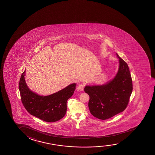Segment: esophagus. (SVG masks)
<instances>
[{
	"instance_id": "34e87169",
	"label": "esophagus",
	"mask_w": 155,
	"mask_h": 155,
	"mask_svg": "<svg viewBox=\"0 0 155 155\" xmlns=\"http://www.w3.org/2000/svg\"><path fill=\"white\" fill-rule=\"evenodd\" d=\"M83 89H84V85L82 84H79V86H78V87H77V90L82 91H83Z\"/></svg>"
}]
</instances>
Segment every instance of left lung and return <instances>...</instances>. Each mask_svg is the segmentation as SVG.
<instances>
[{"label": "left lung", "mask_w": 155, "mask_h": 155, "mask_svg": "<svg viewBox=\"0 0 155 155\" xmlns=\"http://www.w3.org/2000/svg\"><path fill=\"white\" fill-rule=\"evenodd\" d=\"M119 68L111 80L101 85L85 86L90 99L88 106L96 118L106 120L124 111L133 90L132 77L127 63L116 53Z\"/></svg>", "instance_id": "1"}]
</instances>
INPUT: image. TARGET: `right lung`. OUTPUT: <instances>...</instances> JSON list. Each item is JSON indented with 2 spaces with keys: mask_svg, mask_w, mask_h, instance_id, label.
Instances as JSON below:
<instances>
[{
  "mask_svg": "<svg viewBox=\"0 0 155 155\" xmlns=\"http://www.w3.org/2000/svg\"><path fill=\"white\" fill-rule=\"evenodd\" d=\"M25 71L19 82L21 101L31 115L41 120L53 123L63 118L67 111V101L74 94L76 83L69 84L58 92L47 96H41L28 88Z\"/></svg>",
  "mask_w": 155,
  "mask_h": 155,
  "instance_id": "obj_1",
  "label": "right lung"
}]
</instances>
